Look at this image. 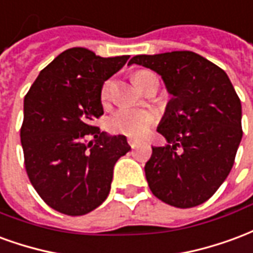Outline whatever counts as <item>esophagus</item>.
Masks as SVG:
<instances>
[{
	"label": "esophagus",
	"mask_w": 253,
	"mask_h": 253,
	"mask_svg": "<svg viewBox=\"0 0 253 253\" xmlns=\"http://www.w3.org/2000/svg\"><path fill=\"white\" fill-rule=\"evenodd\" d=\"M128 144L130 145L132 148H134V147L137 145V141H136V140H133V139H129V140H128Z\"/></svg>",
	"instance_id": "obj_1"
}]
</instances>
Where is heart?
<instances>
[{
	"label": "heart",
	"mask_w": 253,
	"mask_h": 253,
	"mask_svg": "<svg viewBox=\"0 0 253 253\" xmlns=\"http://www.w3.org/2000/svg\"><path fill=\"white\" fill-rule=\"evenodd\" d=\"M152 73L149 71H139L134 75V84L139 86L141 81L145 79ZM109 95H110V82H106L101 91V101L102 104H108ZM155 116L148 110L143 109H120L113 113L108 120V128L113 133H120L128 136L130 139H140L143 137L151 125L154 124Z\"/></svg>",
	"instance_id": "b5f03b06"
}]
</instances>
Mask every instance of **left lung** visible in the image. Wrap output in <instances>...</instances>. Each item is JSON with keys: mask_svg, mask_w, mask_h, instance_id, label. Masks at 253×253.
Masks as SVG:
<instances>
[{"mask_svg": "<svg viewBox=\"0 0 253 253\" xmlns=\"http://www.w3.org/2000/svg\"><path fill=\"white\" fill-rule=\"evenodd\" d=\"M128 64L159 74L171 95L158 126L169 144L152 147L144 167L149 189L175 208L204 204L229 175L243 137L233 84L222 68L191 51L137 55Z\"/></svg>", "mask_w": 253, "mask_h": 253, "instance_id": "left-lung-1", "label": "left lung"}]
</instances>
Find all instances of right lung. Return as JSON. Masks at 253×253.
Masks as SVG:
<instances>
[{
	"label": "right lung",
	"instance_id": "1",
	"mask_svg": "<svg viewBox=\"0 0 253 253\" xmlns=\"http://www.w3.org/2000/svg\"><path fill=\"white\" fill-rule=\"evenodd\" d=\"M128 59L66 49L40 71L24 98L20 137L27 174L56 211L84 215L108 198L114 165L130 147L124 134L101 132L91 121L104 114L105 81Z\"/></svg>",
	"mask_w": 253,
	"mask_h": 253
}]
</instances>
